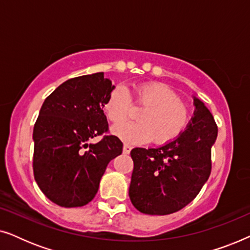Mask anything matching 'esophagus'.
<instances>
[{
  "label": "esophagus",
  "mask_w": 250,
  "mask_h": 250,
  "mask_svg": "<svg viewBox=\"0 0 250 250\" xmlns=\"http://www.w3.org/2000/svg\"><path fill=\"white\" fill-rule=\"evenodd\" d=\"M131 150H132V146L127 145V143H124V146H123V152L129 153L131 152Z\"/></svg>",
  "instance_id": "1"
}]
</instances>
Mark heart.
I'll use <instances>...</instances> for the list:
<instances>
[{"instance_id":"obj_1","label":"heart","mask_w":250,"mask_h":250,"mask_svg":"<svg viewBox=\"0 0 250 250\" xmlns=\"http://www.w3.org/2000/svg\"><path fill=\"white\" fill-rule=\"evenodd\" d=\"M131 100L141 105L136 115L139 122L115 126L114 133L129 143L151 140L155 145H165L175 140L188 126L190 109L173 90L160 83H146L135 86ZM131 100L125 88L115 87L104 102V111L112 124H122L131 116Z\"/></svg>"}]
</instances>
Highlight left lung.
<instances>
[{"instance_id": "left-lung-1", "label": "left lung", "mask_w": 250, "mask_h": 250, "mask_svg": "<svg viewBox=\"0 0 250 250\" xmlns=\"http://www.w3.org/2000/svg\"><path fill=\"white\" fill-rule=\"evenodd\" d=\"M196 112L188 128L157 149L134 148L129 199L139 211L168 215L190 204L211 172V146L217 138L213 115L194 98Z\"/></svg>"}]
</instances>
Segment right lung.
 Segmentation results:
<instances>
[{
	"label": "right lung",
	"mask_w": 250,
	"mask_h": 250,
	"mask_svg": "<svg viewBox=\"0 0 250 250\" xmlns=\"http://www.w3.org/2000/svg\"><path fill=\"white\" fill-rule=\"evenodd\" d=\"M114 90L104 73L70 78L45 99L34 125L33 170L46 198L61 207H82L98 192L123 143L109 134L102 108ZM101 136L98 144H88Z\"/></svg>",
	"instance_id": "add662e5"
}]
</instances>
